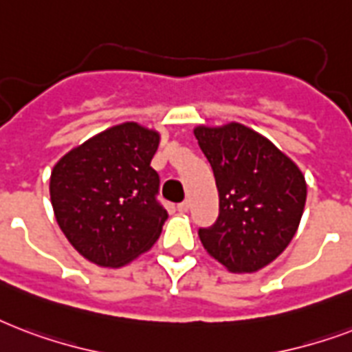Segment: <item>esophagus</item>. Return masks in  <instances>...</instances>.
I'll return each mask as SVG.
<instances>
[{
	"label": "esophagus",
	"mask_w": 352,
	"mask_h": 352,
	"mask_svg": "<svg viewBox=\"0 0 352 352\" xmlns=\"http://www.w3.org/2000/svg\"><path fill=\"white\" fill-rule=\"evenodd\" d=\"M189 207H190L189 200H184L182 204H178V209L182 211V213H187V211H189Z\"/></svg>",
	"instance_id": "1"
}]
</instances>
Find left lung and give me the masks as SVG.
Segmentation results:
<instances>
[{"label": "left lung", "instance_id": "left-lung-1", "mask_svg": "<svg viewBox=\"0 0 352 352\" xmlns=\"http://www.w3.org/2000/svg\"><path fill=\"white\" fill-rule=\"evenodd\" d=\"M219 189V219L200 228L207 253L230 272L270 264L296 235L307 200L298 165L261 133L239 122L195 130Z\"/></svg>", "mask_w": 352, "mask_h": 352}]
</instances>
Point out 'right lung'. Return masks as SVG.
I'll list each match as a JSON object with an SVG mask.
<instances>
[{
    "label": "right lung",
    "instance_id": "obj_1",
    "mask_svg": "<svg viewBox=\"0 0 352 352\" xmlns=\"http://www.w3.org/2000/svg\"><path fill=\"white\" fill-rule=\"evenodd\" d=\"M160 135L124 122L65 154L51 174L60 230L82 257L117 268L157 241L167 211L151 162Z\"/></svg>",
    "mask_w": 352,
    "mask_h": 352
}]
</instances>
